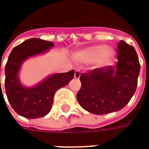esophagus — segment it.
Masks as SVG:
<instances>
[{
  "label": "esophagus",
  "mask_w": 149,
  "mask_h": 149,
  "mask_svg": "<svg viewBox=\"0 0 149 149\" xmlns=\"http://www.w3.org/2000/svg\"><path fill=\"white\" fill-rule=\"evenodd\" d=\"M74 77L76 78V79H79V78L81 77V71H80L79 69H77V70L75 71Z\"/></svg>",
  "instance_id": "esophagus-1"
}]
</instances>
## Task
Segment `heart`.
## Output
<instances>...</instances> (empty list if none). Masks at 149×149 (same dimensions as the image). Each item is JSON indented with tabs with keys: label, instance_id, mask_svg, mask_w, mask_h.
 Segmentation results:
<instances>
[{
	"label": "heart",
	"instance_id": "obj_1",
	"mask_svg": "<svg viewBox=\"0 0 149 149\" xmlns=\"http://www.w3.org/2000/svg\"><path fill=\"white\" fill-rule=\"evenodd\" d=\"M115 51L112 48H108L105 45H97L76 52L75 59L84 63L99 61L100 64L110 65L115 57Z\"/></svg>",
	"mask_w": 149,
	"mask_h": 149
}]
</instances>
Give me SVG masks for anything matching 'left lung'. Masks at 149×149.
Returning <instances> with one entry per match:
<instances>
[{"mask_svg": "<svg viewBox=\"0 0 149 149\" xmlns=\"http://www.w3.org/2000/svg\"><path fill=\"white\" fill-rule=\"evenodd\" d=\"M117 52L116 68L105 66L81 74L77 99L88 112L96 115L117 112L134 95L141 69L136 52L134 47L121 40Z\"/></svg>", "mask_w": 149, "mask_h": 149, "instance_id": "left-lung-1", "label": "left lung"}]
</instances>
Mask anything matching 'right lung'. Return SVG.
Returning a JSON list of instances; mask_svg holds the SVG:
<instances>
[{
	"instance_id": "obj_1",
	"label": "right lung",
	"mask_w": 149,
	"mask_h": 149,
	"mask_svg": "<svg viewBox=\"0 0 149 149\" xmlns=\"http://www.w3.org/2000/svg\"><path fill=\"white\" fill-rule=\"evenodd\" d=\"M53 45L51 41L32 38L15 47L8 56L5 68L6 96L15 112L25 118L47 115L52 109L56 92L73 79L74 70H71L50 75L33 87H25L21 83L19 72L22 64L29 57L48 52Z\"/></svg>"
}]
</instances>
